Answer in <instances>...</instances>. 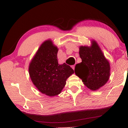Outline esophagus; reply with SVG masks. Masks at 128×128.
Here are the masks:
<instances>
[{
  "instance_id": "34e87169",
  "label": "esophagus",
  "mask_w": 128,
  "mask_h": 128,
  "mask_svg": "<svg viewBox=\"0 0 128 128\" xmlns=\"http://www.w3.org/2000/svg\"><path fill=\"white\" fill-rule=\"evenodd\" d=\"M72 69H73V70H74V68H75V66H74V65H73V66H72Z\"/></svg>"
}]
</instances>
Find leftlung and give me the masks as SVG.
Instances as JSON below:
<instances>
[{
  "instance_id": "left-lung-1",
  "label": "left lung",
  "mask_w": 128,
  "mask_h": 128,
  "mask_svg": "<svg viewBox=\"0 0 128 128\" xmlns=\"http://www.w3.org/2000/svg\"><path fill=\"white\" fill-rule=\"evenodd\" d=\"M79 54L82 62L76 64L75 74L86 87L92 91L102 87L110 76V64L96 41L92 40L90 46H81Z\"/></svg>"
}]
</instances>
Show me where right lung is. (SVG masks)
<instances>
[{"label":"right lung","instance_id":"1","mask_svg":"<svg viewBox=\"0 0 128 128\" xmlns=\"http://www.w3.org/2000/svg\"><path fill=\"white\" fill-rule=\"evenodd\" d=\"M58 50L51 40H45L29 66L33 84L40 92L49 96L59 94L66 85V79L74 73L68 65L58 63Z\"/></svg>","mask_w":128,"mask_h":128}]
</instances>
